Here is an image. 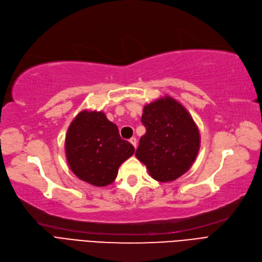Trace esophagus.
<instances>
[{"label":"esophagus","mask_w":262,"mask_h":262,"mask_svg":"<svg viewBox=\"0 0 262 262\" xmlns=\"http://www.w3.org/2000/svg\"><path fill=\"white\" fill-rule=\"evenodd\" d=\"M129 142L134 145V147H136V146H137V139H136L135 137H133V138H130L129 139Z\"/></svg>","instance_id":"obj_1"}]
</instances>
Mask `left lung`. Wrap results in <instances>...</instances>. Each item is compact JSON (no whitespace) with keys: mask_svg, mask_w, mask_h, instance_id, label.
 Returning <instances> with one entry per match:
<instances>
[{"mask_svg":"<svg viewBox=\"0 0 262 262\" xmlns=\"http://www.w3.org/2000/svg\"><path fill=\"white\" fill-rule=\"evenodd\" d=\"M141 122L145 134L136 157L159 182H171L194 164L200 147V134L188 111L170 96L143 107Z\"/></svg>","mask_w":262,"mask_h":262,"instance_id":"8db88e82","label":"left lung"}]
</instances>
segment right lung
Listing matches in <instances>:
<instances>
[{
    "label": "right lung",
    "instance_id": "obj_1",
    "mask_svg": "<svg viewBox=\"0 0 262 262\" xmlns=\"http://www.w3.org/2000/svg\"><path fill=\"white\" fill-rule=\"evenodd\" d=\"M135 152L120 137L104 112L83 110L67 129L65 153L72 171L86 183L103 187L116 180L119 167Z\"/></svg>",
    "mask_w": 262,
    "mask_h": 262
}]
</instances>
